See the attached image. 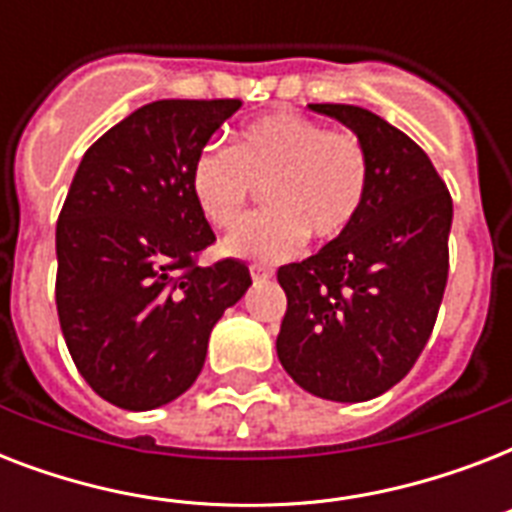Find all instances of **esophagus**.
<instances>
[{
  "instance_id": "esophagus-1",
  "label": "esophagus",
  "mask_w": 512,
  "mask_h": 512,
  "mask_svg": "<svg viewBox=\"0 0 512 512\" xmlns=\"http://www.w3.org/2000/svg\"><path fill=\"white\" fill-rule=\"evenodd\" d=\"M249 273H252V279L255 281H268L273 276L271 268H265V265H260V263L249 265Z\"/></svg>"
}]
</instances>
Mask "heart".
<instances>
[{
    "instance_id": "heart-1",
    "label": "heart",
    "mask_w": 512,
    "mask_h": 512,
    "mask_svg": "<svg viewBox=\"0 0 512 512\" xmlns=\"http://www.w3.org/2000/svg\"><path fill=\"white\" fill-rule=\"evenodd\" d=\"M265 185L268 209L247 215L225 236V252L255 263L295 255L305 236L332 244L361 215L369 156L353 132L327 130L281 111L244 124L231 146L209 143L191 164V193L215 228L231 225Z\"/></svg>"
}]
</instances>
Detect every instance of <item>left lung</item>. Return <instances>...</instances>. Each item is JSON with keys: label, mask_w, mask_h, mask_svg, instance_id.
Returning a JSON list of instances; mask_svg holds the SVG:
<instances>
[{"label": "left lung", "mask_w": 512, "mask_h": 512, "mask_svg": "<svg viewBox=\"0 0 512 512\" xmlns=\"http://www.w3.org/2000/svg\"><path fill=\"white\" fill-rule=\"evenodd\" d=\"M369 156L361 215L342 239L279 268L281 366L329 401H369L401 382L428 342L449 276L452 196L428 154L372 111L311 103Z\"/></svg>", "instance_id": "obj_1"}]
</instances>
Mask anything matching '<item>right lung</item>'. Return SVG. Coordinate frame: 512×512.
<instances>
[{"instance_id":"right-lung-1","label":"right lung","mask_w":512,"mask_h":512,"mask_svg":"<svg viewBox=\"0 0 512 512\" xmlns=\"http://www.w3.org/2000/svg\"><path fill=\"white\" fill-rule=\"evenodd\" d=\"M241 100H156L82 156L55 228V303L68 353L100 398L130 412L175 401L209 332L244 297L249 268L201 265L215 233L191 164Z\"/></svg>"}]
</instances>
